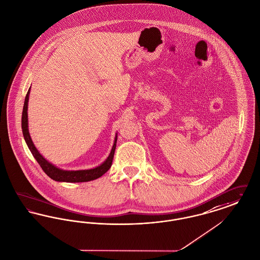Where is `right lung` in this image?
<instances>
[{
    "label": "right lung",
    "mask_w": 260,
    "mask_h": 260,
    "mask_svg": "<svg viewBox=\"0 0 260 260\" xmlns=\"http://www.w3.org/2000/svg\"><path fill=\"white\" fill-rule=\"evenodd\" d=\"M29 92L30 89L28 90L27 94L24 100V106H23V110H22V118H21V128H22V133L25 139V142L27 144L28 148L30 151L32 152L33 156L35 157V159L37 160V162L40 164V166L43 169V171L49 176L52 178L55 181L58 182H69V183H77V182H88V181H92L98 178L103 176L111 166L112 164V159H113V155H114V150L116 147V137H115V141L113 144V147L111 149L110 155L107 158V160L103 164H101L100 166H98L96 168L93 169H89V170H77V171H67V170H61L57 167H55V165L50 164L49 161H47L41 154L40 152L35 148L30 135H29V131H28V119H27V106L28 99H29Z\"/></svg>",
    "instance_id": "obj_1"
}]
</instances>
